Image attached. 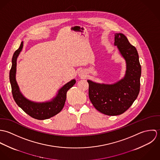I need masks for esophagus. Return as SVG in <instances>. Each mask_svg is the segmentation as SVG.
I'll use <instances>...</instances> for the list:
<instances>
[{
	"instance_id": "34e87169",
	"label": "esophagus",
	"mask_w": 160,
	"mask_h": 160,
	"mask_svg": "<svg viewBox=\"0 0 160 160\" xmlns=\"http://www.w3.org/2000/svg\"><path fill=\"white\" fill-rule=\"evenodd\" d=\"M79 76H80L81 77H82V76H84V75H83V73H82V71H79Z\"/></svg>"
}]
</instances>
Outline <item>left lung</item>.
<instances>
[{
    "label": "left lung",
    "mask_w": 160,
    "mask_h": 160,
    "mask_svg": "<svg viewBox=\"0 0 160 160\" xmlns=\"http://www.w3.org/2000/svg\"><path fill=\"white\" fill-rule=\"evenodd\" d=\"M114 36V45L126 62L124 78L114 84L88 81L92 105L98 112L108 116L119 115L128 110L137 98L140 86L141 66L136 48L123 34Z\"/></svg>",
    "instance_id": "obj_1"
}]
</instances>
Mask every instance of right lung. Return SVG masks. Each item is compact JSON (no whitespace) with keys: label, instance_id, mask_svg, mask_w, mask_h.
<instances>
[{"label":"right lung","instance_id":"add662e5","mask_svg":"<svg viewBox=\"0 0 160 160\" xmlns=\"http://www.w3.org/2000/svg\"><path fill=\"white\" fill-rule=\"evenodd\" d=\"M23 46V42H22L20 47L15 52L12 57V65L10 71V82L13 97L18 107L32 118L39 120L48 119L62 111L65 103L67 91L75 84L76 80L72 79L63 86L59 90L56 97L50 102L35 103L28 100L20 92L15 79L17 59L22 50Z\"/></svg>","mask_w":160,"mask_h":160}]
</instances>
